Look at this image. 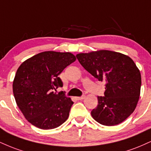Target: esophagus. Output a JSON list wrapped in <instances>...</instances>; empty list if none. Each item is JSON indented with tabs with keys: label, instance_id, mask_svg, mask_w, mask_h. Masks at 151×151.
I'll return each mask as SVG.
<instances>
[{
	"label": "esophagus",
	"instance_id": "34e87169",
	"mask_svg": "<svg viewBox=\"0 0 151 151\" xmlns=\"http://www.w3.org/2000/svg\"><path fill=\"white\" fill-rule=\"evenodd\" d=\"M85 99V96H80V97H77V99L78 101H80V100H83Z\"/></svg>",
	"mask_w": 151,
	"mask_h": 151
}]
</instances>
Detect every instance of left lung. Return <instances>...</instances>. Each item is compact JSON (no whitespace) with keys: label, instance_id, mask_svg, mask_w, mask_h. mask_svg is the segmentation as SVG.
I'll list each match as a JSON object with an SVG mask.
<instances>
[{"label":"left lung","instance_id":"left-lung-1","mask_svg":"<svg viewBox=\"0 0 151 151\" xmlns=\"http://www.w3.org/2000/svg\"><path fill=\"white\" fill-rule=\"evenodd\" d=\"M76 57L87 72L105 82L104 96H98L92 117L105 126L120 124L134 111L139 99L141 77L137 65L129 56L110 50Z\"/></svg>","mask_w":151,"mask_h":151}]
</instances>
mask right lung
<instances>
[{
  "label": "right lung",
  "mask_w": 151,
  "mask_h": 151,
  "mask_svg": "<svg viewBox=\"0 0 151 151\" xmlns=\"http://www.w3.org/2000/svg\"><path fill=\"white\" fill-rule=\"evenodd\" d=\"M70 52H40L22 63L12 88L17 106L32 124L42 129L60 126L68 119L73 101L63 91L54 92L63 83L58 77L75 61Z\"/></svg>",
  "instance_id": "add662e5"
}]
</instances>
